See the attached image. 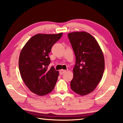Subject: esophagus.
<instances>
[{
	"label": "esophagus",
	"instance_id": "obj_1",
	"mask_svg": "<svg viewBox=\"0 0 123 123\" xmlns=\"http://www.w3.org/2000/svg\"><path fill=\"white\" fill-rule=\"evenodd\" d=\"M66 72V70H60V75H62L63 74H64L65 72Z\"/></svg>",
	"mask_w": 123,
	"mask_h": 123
}]
</instances>
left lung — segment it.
Instances as JSON below:
<instances>
[{"label": "left lung", "mask_w": 123, "mask_h": 123, "mask_svg": "<svg viewBox=\"0 0 123 123\" xmlns=\"http://www.w3.org/2000/svg\"><path fill=\"white\" fill-rule=\"evenodd\" d=\"M75 56L71 89L85 96L95 89L105 69L104 54L97 41L89 33L74 32L68 34Z\"/></svg>", "instance_id": "left-lung-1"}]
</instances>
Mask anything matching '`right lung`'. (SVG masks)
Segmentation results:
<instances>
[{
  "mask_svg": "<svg viewBox=\"0 0 123 123\" xmlns=\"http://www.w3.org/2000/svg\"><path fill=\"white\" fill-rule=\"evenodd\" d=\"M62 34L35 35L20 52L18 63L20 75L30 91L38 96L51 92L55 86L59 72L53 67L48 69L51 62L49 55Z\"/></svg>",
  "mask_w": 123,
  "mask_h": 123,
  "instance_id": "add662e5",
  "label": "right lung"
}]
</instances>
